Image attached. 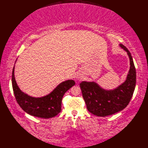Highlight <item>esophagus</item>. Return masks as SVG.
I'll list each match as a JSON object with an SVG mask.
<instances>
[{"label": "esophagus", "mask_w": 148, "mask_h": 148, "mask_svg": "<svg viewBox=\"0 0 148 148\" xmlns=\"http://www.w3.org/2000/svg\"><path fill=\"white\" fill-rule=\"evenodd\" d=\"M77 77L78 78V79H81V77H82V76H81V75H77Z\"/></svg>", "instance_id": "1"}]
</instances>
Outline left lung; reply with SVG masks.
Here are the masks:
<instances>
[{"mask_svg": "<svg viewBox=\"0 0 148 148\" xmlns=\"http://www.w3.org/2000/svg\"><path fill=\"white\" fill-rule=\"evenodd\" d=\"M121 48L127 52L130 58V70L127 79L116 88L107 90L93 82L82 81L80 88L88 111L97 116L105 117L122 111L129 103L136 84V71L132 56L121 44Z\"/></svg>", "mask_w": 148, "mask_h": 148, "instance_id": "1", "label": "left lung"}]
</instances>
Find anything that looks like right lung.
<instances>
[{
	"mask_svg": "<svg viewBox=\"0 0 148 148\" xmlns=\"http://www.w3.org/2000/svg\"><path fill=\"white\" fill-rule=\"evenodd\" d=\"M74 84V80L64 81L48 95L36 98L28 95L19 88L14 77V66L12 69V85L16 100L25 112L36 117L51 118L60 112L62 97Z\"/></svg>",
	"mask_w": 148,
	"mask_h": 148,
	"instance_id": "right-lung-1",
	"label": "right lung"
}]
</instances>
